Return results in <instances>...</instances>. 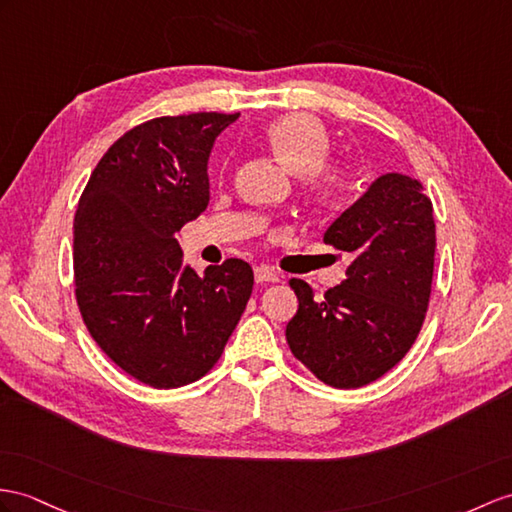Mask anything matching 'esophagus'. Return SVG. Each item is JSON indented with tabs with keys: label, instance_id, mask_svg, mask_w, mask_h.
<instances>
[{
	"label": "esophagus",
	"instance_id": "1",
	"mask_svg": "<svg viewBox=\"0 0 512 512\" xmlns=\"http://www.w3.org/2000/svg\"><path fill=\"white\" fill-rule=\"evenodd\" d=\"M254 278H256V282H278L282 276L276 269H271L267 265H258V267H254Z\"/></svg>",
	"mask_w": 512,
	"mask_h": 512
}]
</instances>
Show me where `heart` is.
<instances>
[{"label": "heart", "mask_w": 512, "mask_h": 512, "mask_svg": "<svg viewBox=\"0 0 512 512\" xmlns=\"http://www.w3.org/2000/svg\"><path fill=\"white\" fill-rule=\"evenodd\" d=\"M265 141L286 167L304 173L306 193L313 202L323 206L341 202L347 191V171L326 160L330 136L321 121L302 112L280 117L267 126Z\"/></svg>", "instance_id": "1"}]
</instances>
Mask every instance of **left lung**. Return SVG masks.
<instances>
[{"instance_id": "obj_1", "label": "left lung", "mask_w": 512, "mask_h": 512, "mask_svg": "<svg viewBox=\"0 0 512 512\" xmlns=\"http://www.w3.org/2000/svg\"><path fill=\"white\" fill-rule=\"evenodd\" d=\"M352 254L345 280L321 299L291 280L299 299L286 326L297 360L336 389L384 376L413 347L432 289L436 230L419 180L384 173L323 234Z\"/></svg>"}]
</instances>
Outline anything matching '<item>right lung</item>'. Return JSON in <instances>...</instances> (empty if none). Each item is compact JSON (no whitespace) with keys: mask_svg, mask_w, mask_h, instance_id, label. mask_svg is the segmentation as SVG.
I'll return each instance as SVG.
<instances>
[{"mask_svg":"<svg viewBox=\"0 0 512 512\" xmlns=\"http://www.w3.org/2000/svg\"><path fill=\"white\" fill-rule=\"evenodd\" d=\"M236 119L193 112L132 128L97 162L73 219L86 328L112 363L154 389H178L213 369L252 295L245 260L199 276L176 241L208 206V158Z\"/></svg>","mask_w":512,"mask_h":512,"instance_id":"obj_1","label":"right lung"}]
</instances>
